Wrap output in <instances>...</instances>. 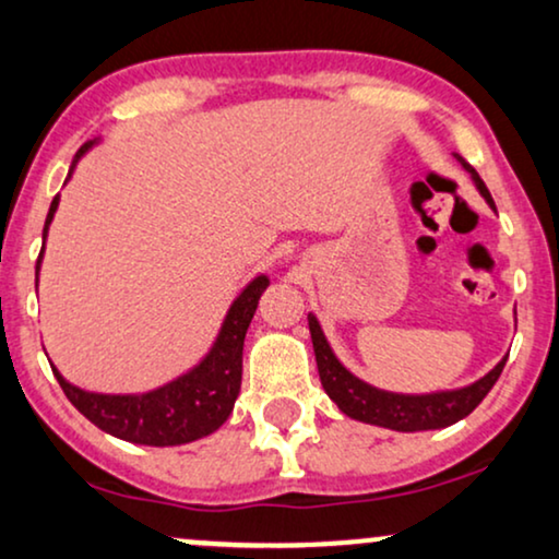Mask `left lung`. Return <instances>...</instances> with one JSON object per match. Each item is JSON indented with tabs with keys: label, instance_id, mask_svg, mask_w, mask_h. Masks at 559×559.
Wrapping results in <instances>:
<instances>
[{
	"label": "left lung",
	"instance_id": "left-lung-1",
	"mask_svg": "<svg viewBox=\"0 0 559 559\" xmlns=\"http://www.w3.org/2000/svg\"><path fill=\"white\" fill-rule=\"evenodd\" d=\"M456 159L462 162V167L467 169L475 180V186L487 203L496 209L492 203L490 190L485 188L483 178L477 175V169L464 162L456 154ZM309 332H312V345L317 356V369H320V379L324 392L330 394V400L343 409L345 415L353 420L371 423V426L402 430V433H413V430H433V428H447L451 423L467 418L479 402L487 397V392L492 390L500 371H503L506 358L492 369L487 377H483L475 384L462 386L454 392H436V394H394V392H381L377 386L366 384L358 377L345 369L337 361L335 353L330 350L328 341H324L320 322L309 314Z\"/></svg>",
	"mask_w": 559,
	"mask_h": 559
}]
</instances>
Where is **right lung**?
I'll return each instance as SVG.
<instances>
[{"instance_id": "right-lung-1", "label": "right lung", "mask_w": 559, "mask_h": 559, "mask_svg": "<svg viewBox=\"0 0 559 559\" xmlns=\"http://www.w3.org/2000/svg\"><path fill=\"white\" fill-rule=\"evenodd\" d=\"M90 146L92 141L76 152L74 162ZM72 169H69V175H72ZM56 206H59V195L53 198L51 209H48L44 242L48 224H51L56 214ZM40 258H44V250L38 255V265ZM265 288L267 278L265 275H258L237 296V301L231 304L227 320H224L222 332H218L209 356L193 371L186 373V377L169 381V384L159 386V390L146 394H95L69 384L53 369L56 379H59L69 402L80 409L84 418L95 423L105 433L123 438V441L144 443V447H180V443H190L195 438L214 433L218 426H224L231 407H235L239 384H242L245 335L252 322V314L258 309L260 294Z\"/></svg>"}]
</instances>
